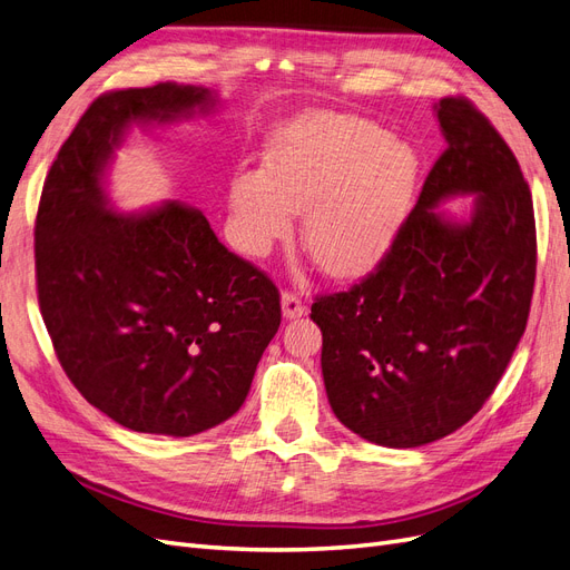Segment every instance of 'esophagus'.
I'll list each match as a JSON object with an SVG mask.
<instances>
[{
    "mask_svg": "<svg viewBox=\"0 0 570 570\" xmlns=\"http://www.w3.org/2000/svg\"><path fill=\"white\" fill-rule=\"evenodd\" d=\"M281 306H283V318H287V321L302 318V316L306 314V306H304V302H302L297 295H292V292H283Z\"/></svg>",
    "mask_w": 570,
    "mask_h": 570,
    "instance_id": "obj_1",
    "label": "esophagus"
}]
</instances>
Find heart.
Returning <instances> with one entry per match:
<instances>
[{"mask_svg":"<svg viewBox=\"0 0 570 570\" xmlns=\"http://www.w3.org/2000/svg\"><path fill=\"white\" fill-rule=\"evenodd\" d=\"M421 183V159L385 128L354 116L304 114L271 135L258 170L228 187L237 249L266 258L304 214L302 245L335 281L385 264Z\"/></svg>","mask_w":570,"mask_h":570,"instance_id":"b5f03b06","label":"heart"}]
</instances>
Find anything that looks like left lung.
Returning <instances> with one entry per match:
<instances>
[{"mask_svg": "<svg viewBox=\"0 0 570 570\" xmlns=\"http://www.w3.org/2000/svg\"><path fill=\"white\" fill-rule=\"evenodd\" d=\"M446 149L385 264L314 302L335 416L373 444L409 450L469 423L507 371L538 264L530 187L469 99L433 107ZM471 196L463 219L441 204Z\"/></svg>", "mask_w": 570, "mask_h": 570, "instance_id": "8db88e82", "label": "left lung"}]
</instances>
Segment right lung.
<instances>
[{"label": "right lung", "instance_id": "right-lung-1", "mask_svg": "<svg viewBox=\"0 0 570 570\" xmlns=\"http://www.w3.org/2000/svg\"><path fill=\"white\" fill-rule=\"evenodd\" d=\"M216 90L159 82L101 95L51 164L36 220L38 299L66 375L135 433L189 438L245 404L281 327L266 273L218 243L178 199L118 214L116 149L142 130L212 114Z\"/></svg>", "mask_w": 570, "mask_h": 570}]
</instances>
